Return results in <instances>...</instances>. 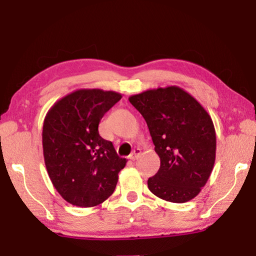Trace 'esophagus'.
<instances>
[{
    "label": "esophagus",
    "instance_id": "1",
    "mask_svg": "<svg viewBox=\"0 0 256 256\" xmlns=\"http://www.w3.org/2000/svg\"><path fill=\"white\" fill-rule=\"evenodd\" d=\"M140 154H141V150L140 149H134L133 152L130 154V159H131V160L138 159V156H140Z\"/></svg>",
    "mask_w": 256,
    "mask_h": 256
}]
</instances>
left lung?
Masks as SVG:
<instances>
[{
    "mask_svg": "<svg viewBox=\"0 0 256 256\" xmlns=\"http://www.w3.org/2000/svg\"><path fill=\"white\" fill-rule=\"evenodd\" d=\"M128 100L146 120L160 158L158 172L148 180L149 190L164 201L192 200L214 170L216 142L210 115L176 86L146 90Z\"/></svg>",
    "mask_w": 256,
    "mask_h": 256,
    "instance_id": "8db88e82",
    "label": "left lung"
}]
</instances>
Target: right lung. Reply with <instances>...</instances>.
Segmentation results:
<instances>
[{
	"instance_id": "add662e5",
	"label": "right lung",
	"mask_w": 256,
	"mask_h": 256,
	"mask_svg": "<svg viewBox=\"0 0 256 256\" xmlns=\"http://www.w3.org/2000/svg\"><path fill=\"white\" fill-rule=\"evenodd\" d=\"M122 98L102 89L76 90L56 102L42 125V151L54 188L66 202L81 208L102 203L116 188L128 160L99 136L105 112Z\"/></svg>"
}]
</instances>
